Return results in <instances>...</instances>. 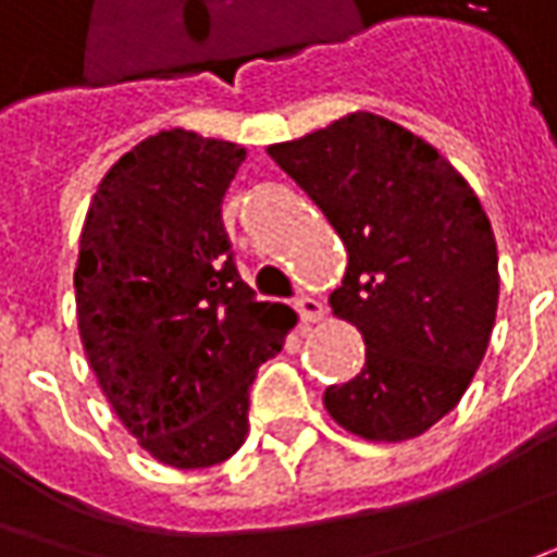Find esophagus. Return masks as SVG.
Instances as JSON below:
<instances>
[{
    "mask_svg": "<svg viewBox=\"0 0 557 557\" xmlns=\"http://www.w3.org/2000/svg\"><path fill=\"white\" fill-rule=\"evenodd\" d=\"M295 310H298V317H301V323H320L323 320V301L320 298H313V295H301V298H295Z\"/></svg>",
    "mask_w": 557,
    "mask_h": 557,
    "instance_id": "esophagus-1",
    "label": "esophagus"
}]
</instances>
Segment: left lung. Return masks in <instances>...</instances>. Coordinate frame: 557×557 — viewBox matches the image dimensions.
I'll list each match as a JSON object with an SVG mask.
<instances>
[{"label": "left lung", "mask_w": 557, "mask_h": 557, "mask_svg": "<svg viewBox=\"0 0 557 557\" xmlns=\"http://www.w3.org/2000/svg\"><path fill=\"white\" fill-rule=\"evenodd\" d=\"M347 247L332 313L366 342L362 372L323 393L369 442L426 433L467 393L497 317V244L475 191L426 139L354 112L268 146Z\"/></svg>", "instance_id": "1"}]
</instances>
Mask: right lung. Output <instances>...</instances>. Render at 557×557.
I'll use <instances>...</instances> for the list:
<instances>
[{"instance_id":"1","label":"right lung","mask_w":557,"mask_h":557,"mask_svg":"<svg viewBox=\"0 0 557 557\" xmlns=\"http://www.w3.org/2000/svg\"><path fill=\"white\" fill-rule=\"evenodd\" d=\"M247 149L161 131L121 154L78 240V335L109 406L173 469L228 460L249 430V387L295 310L237 274L222 198Z\"/></svg>"}]
</instances>
